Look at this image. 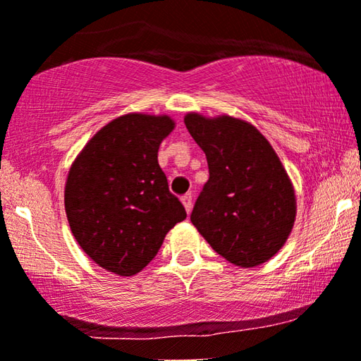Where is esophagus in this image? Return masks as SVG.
<instances>
[{"label": "esophagus", "instance_id": "obj_1", "mask_svg": "<svg viewBox=\"0 0 361 361\" xmlns=\"http://www.w3.org/2000/svg\"><path fill=\"white\" fill-rule=\"evenodd\" d=\"M181 203H183L186 213H191V208H193V196L191 193H186L185 196H181Z\"/></svg>", "mask_w": 361, "mask_h": 361}]
</instances>
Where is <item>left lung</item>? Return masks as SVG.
<instances>
[{"instance_id":"8db88e82","label":"left lung","mask_w":361,"mask_h":361,"mask_svg":"<svg viewBox=\"0 0 361 361\" xmlns=\"http://www.w3.org/2000/svg\"><path fill=\"white\" fill-rule=\"evenodd\" d=\"M185 125L209 168L191 223L209 246L239 267L276 256L294 228V186L267 138L241 118L191 112Z\"/></svg>"}]
</instances>
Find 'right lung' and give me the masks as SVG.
<instances>
[{
    "instance_id": "1",
    "label": "right lung",
    "mask_w": 361,
    "mask_h": 361,
    "mask_svg": "<svg viewBox=\"0 0 361 361\" xmlns=\"http://www.w3.org/2000/svg\"><path fill=\"white\" fill-rule=\"evenodd\" d=\"M175 122L168 115L127 114L95 133L67 175L64 206L75 241L95 264L135 276L186 218L168 190L158 148Z\"/></svg>"
}]
</instances>
